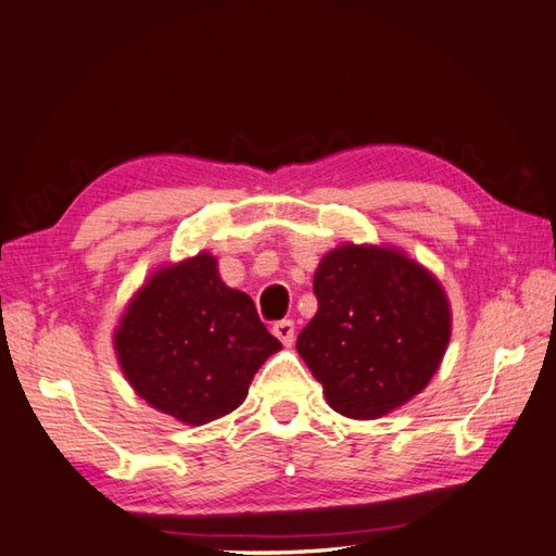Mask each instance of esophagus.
I'll list each match as a JSON object with an SVG mask.
<instances>
[{"label": "esophagus", "instance_id": "34e87169", "mask_svg": "<svg viewBox=\"0 0 556 556\" xmlns=\"http://www.w3.org/2000/svg\"><path fill=\"white\" fill-rule=\"evenodd\" d=\"M271 332H275L277 340L281 344H293V320H279L275 323V328H271Z\"/></svg>", "mask_w": 556, "mask_h": 556}]
</instances>
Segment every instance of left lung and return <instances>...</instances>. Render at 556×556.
<instances>
[{"label": "left lung", "instance_id": "1", "mask_svg": "<svg viewBox=\"0 0 556 556\" xmlns=\"http://www.w3.org/2000/svg\"><path fill=\"white\" fill-rule=\"evenodd\" d=\"M318 313L296 350L330 407L376 419L421 393L451 340V308L421 265L390 248L342 245L313 277Z\"/></svg>", "mask_w": 556, "mask_h": 556}]
</instances>
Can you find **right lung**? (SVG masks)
<instances>
[{
	"mask_svg": "<svg viewBox=\"0 0 556 556\" xmlns=\"http://www.w3.org/2000/svg\"><path fill=\"white\" fill-rule=\"evenodd\" d=\"M115 350L139 397L198 427L241 405L281 342L253 299L228 289L216 260L200 253L149 279L119 320Z\"/></svg>",
	"mask_w": 556,
	"mask_h": 556,
	"instance_id": "right-lung-1",
	"label": "right lung"
}]
</instances>
